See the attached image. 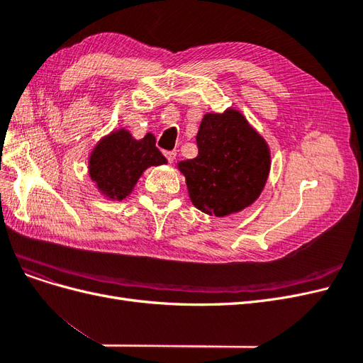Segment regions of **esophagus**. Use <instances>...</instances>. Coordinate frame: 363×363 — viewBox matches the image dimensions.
<instances>
[{
  "instance_id": "obj_1",
  "label": "esophagus",
  "mask_w": 363,
  "mask_h": 363,
  "mask_svg": "<svg viewBox=\"0 0 363 363\" xmlns=\"http://www.w3.org/2000/svg\"><path fill=\"white\" fill-rule=\"evenodd\" d=\"M175 156H177V152L175 151H164V157L168 159L169 163H172L175 160Z\"/></svg>"
}]
</instances>
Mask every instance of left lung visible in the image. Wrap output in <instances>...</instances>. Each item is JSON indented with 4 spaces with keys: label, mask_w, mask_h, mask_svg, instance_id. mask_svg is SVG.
<instances>
[{
    "label": "left lung",
    "mask_w": 363,
    "mask_h": 363,
    "mask_svg": "<svg viewBox=\"0 0 363 363\" xmlns=\"http://www.w3.org/2000/svg\"><path fill=\"white\" fill-rule=\"evenodd\" d=\"M196 147L199 156L179 163L196 208L225 216L257 200L269 174V148L242 113H206Z\"/></svg>",
    "instance_id": "obj_1"
}]
</instances>
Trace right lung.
<instances>
[{
  "instance_id": "right-lung-1",
  "label": "right lung",
  "mask_w": 363,
  "mask_h": 363,
  "mask_svg": "<svg viewBox=\"0 0 363 363\" xmlns=\"http://www.w3.org/2000/svg\"><path fill=\"white\" fill-rule=\"evenodd\" d=\"M167 163L155 135L135 139L121 128L103 138L91 152L89 175L98 191L111 200H124L147 168Z\"/></svg>"
}]
</instances>
